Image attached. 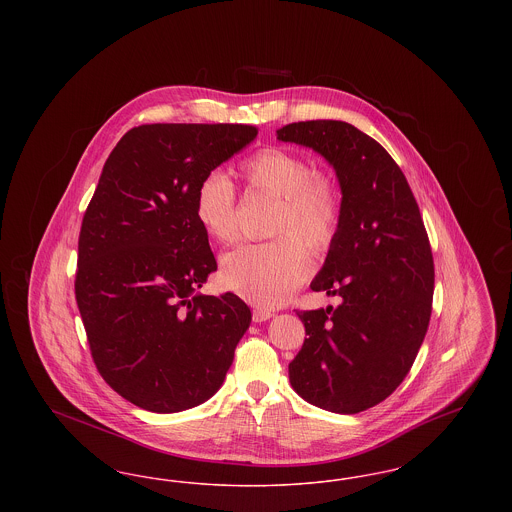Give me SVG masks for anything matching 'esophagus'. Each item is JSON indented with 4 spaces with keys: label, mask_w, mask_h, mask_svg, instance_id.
<instances>
[{
    "label": "esophagus",
    "mask_w": 512,
    "mask_h": 512,
    "mask_svg": "<svg viewBox=\"0 0 512 512\" xmlns=\"http://www.w3.org/2000/svg\"><path fill=\"white\" fill-rule=\"evenodd\" d=\"M270 317H274V311H270V309H263V307L253 309V320L255 322H265Z\"/></svg>",
    "instance_id": "obj_1"
}]
</instances>
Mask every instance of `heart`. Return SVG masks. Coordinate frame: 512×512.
I'll list each match as a JSON object with an SVG mask.
<instances>
[{
  "mask_svg": "<svg viewBox=\"0 0 512 512\" xmlns=\"http://www.w3.org/2000/svg\"><path fill=\"white\" fill-rule=\"evenodd\" d=\"M245 188L280 199L272 224L278 240L244 244L222 257V284L263 307L284 303L313 270V253H326L338 238L343 199L328 172L284 147H265L249 155L238 169ZM194 215L201 230L219 244L236 240L240 205L234 184L222 174H207L194 197Z\"/></svg>",
  "mask_w": 512,
  "mask_h": 512,
  "instance_id": "1",
  "label": "heart"
}]
</instances>
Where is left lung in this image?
<instances>
[{
	"label": "left lung",
	"instance_id": "8db88e82",
	"mask_svg": "<svg viewBox=\"0 0 512 512\" xmlns=\"http://www.w3.org/2000/svg\"><path fill=\"white\" fill-rule=\"evenodd\" d=\"M276 136L318 151L343 199L338 238L311 284L341 303L295 311L307 338L290 382L324 411L361 413L405 380L430 324L434 257L424 220L390 153L353 124L292 122Z\"/></svg>",
	"mask_w": 512,
	"mask_h": 512
}]
</instances>
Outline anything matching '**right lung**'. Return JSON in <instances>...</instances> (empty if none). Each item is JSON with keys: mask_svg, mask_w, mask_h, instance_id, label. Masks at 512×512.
<instances>
[{"mask_svg": "<svg viewBox=\"0 0 512 512\" xmlns=\"http://www.w3.org/2000/svg\"><path fill=\"white\" fill-rule=\"evenodd\" d=\"M251 124H142L111 151L78 236L74 295L101 378L151 413L207 401L251 311L197 290L217 270L194 215L199 182L257 136Z\"/></svg>", "mask_w": 512, "mask_h": 512, "instance_id": "1", "label": "right lung"}]
</instances>
